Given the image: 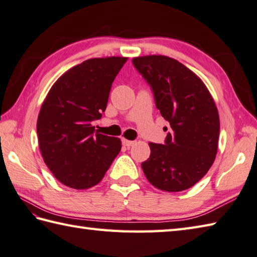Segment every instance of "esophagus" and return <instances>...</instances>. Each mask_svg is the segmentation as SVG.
Wrapping results in <instances>:
<instances>
[{"mask_svg": "<svg viewBox=\"0 0 257 257\" xmlns=\"http://www.w3.org/2000/svg\"><path fill=\"white\" fill-rule=\"evenodd\" d=\"M135 144V141L132 140H127V139H122V145L125 147H132Z\"/></svg>", "mask_w": 257, "mask_h": 257, "instance_id": "1", "label": "esophagus"}]
</instances>
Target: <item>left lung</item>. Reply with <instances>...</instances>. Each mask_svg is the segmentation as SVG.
<instances>
[{
    "label": "left lung",
    "instance_id": "obj_1",
    "mask_svg": "<svg viewBox=\"0 0 257 257\" xmlns=\"http://www.w3.org/2000/svg\"><path fill=\"white\" fill-rule=\"evenodd\" d=\"M133 64L151 87L156 107L171 127L165 144H149L150 157L141 163L145 176L168 192L193 187L216 156L220 119L215 102L203 81L176 59L149 55L135 57Z\"/></svg>",
    "mask_w": 257,
    "mask_h": 257
}]
</instances>
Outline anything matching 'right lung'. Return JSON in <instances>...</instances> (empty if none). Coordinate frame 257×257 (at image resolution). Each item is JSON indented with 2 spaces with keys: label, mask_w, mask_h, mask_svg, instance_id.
I'll return each instance as SVG.
<instances>
[{
  "label": "right lung",
  "mask_w": 257,
  "mask_h": 257,
  "mask_svg": "<svg viewBox=\"0 0 257 257\" xmlns=\"http://www.w3.org/2000/svg\"><path fill=\"white\" fill-rule=\"evenodd\" d=\"M125 57L87 59L57 79L37 119L41 154L48 169L66 187L85 190L101 181L121 150L119 138L95 134L109 92Z\"/></svg>",
  "instance_id": "1"
}]
</instances>
